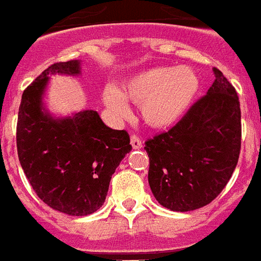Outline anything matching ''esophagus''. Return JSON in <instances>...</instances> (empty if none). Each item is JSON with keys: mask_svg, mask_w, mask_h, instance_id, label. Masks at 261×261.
I'll return each instance as SVG.
<instances>
[{"mask_svg": "<svg viewBox=\"0 0 261 261\" xmlns=\"http://www.w3.org/2000/svg\"><path fill=\"white\" fill-rule=\"evenodd\" d=\"M130 145H132L133 149H140V148L143 147L141 140L136 136V135H132V136H130Z\"/></svg>", "mask_w": 261, "mask_h": 261, "instance_id": "34e87169", "label": "esophagus"}]
</instances>
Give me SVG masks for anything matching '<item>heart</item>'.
<instances>
[{
  "instance_id": "heart-1",
  "label": "heart",
  "mask_w": 261,
  "mask_h": 261,
  "mask_svg": "<svg viewBox=\"0 0 261 261\" xmlns=\"http://www.w3.org/2000/svg\"><path fill=\"white\" fill-rule=\"evenodd\" d=\"M201 87V81L193 68L152 67L129 76L121 83L103 89V103L116 116L128 113L126 101L139 105L140 116L148 126L168 128L182 118Z\"/></svg>"
}]
</instances>
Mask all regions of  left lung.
Returning a JSON list of instances; mask_svg holds the SVG:
<instances>
[{
    "mask_svg": "<svg viewBox=\"0 0 261 261\" xmlns=\"http://www.w3.org/2000/svg\"><path fill=\"white\" fill-rule=\"evenodd\" d=\"M216 81L185 117L145 141L148 182L160 205L191 212L224 190L239 162L241 110L234 87L213 68Z\"/></svg>",
    "mask_w": 261,
    "mask_h": 261,
    "instance_id": "left-lung-1",
    "label": "left lung"
}]
</instances>
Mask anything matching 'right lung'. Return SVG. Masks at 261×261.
Wrapping results in <instances>:
<instances>
[{
    "label": "right lung",
    "instance_id": "right-lung-1",
    "mask_svg": "<svg viewBox=\"0 0 261 261\" xmlns=\"http://www.w3.org/2000/svg\"><path fill=\"white\" fill-rule=\"evenodd\" d=\"M81 74V60L44 70L22 93L17 153L37 197L68 216H89L105 202L112 175L130 152L129 135L103 124L95 110L55 117L45 108L51 75Z\"/></svg>",
    "mask_w": 261,
    "mask_h": 261
}]
</instances>
